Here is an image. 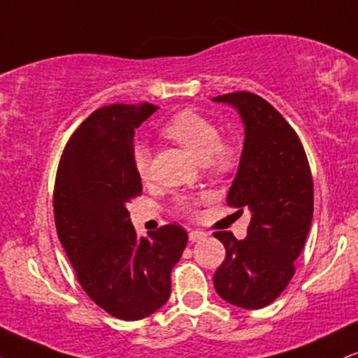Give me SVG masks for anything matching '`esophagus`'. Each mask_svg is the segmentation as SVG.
<instances>
[{"label":"esophagus","instance_id":"obj_1","mask_svg":"<svg viewBox=\"0 0 358 358\" xmlns=\"http://www.w3.org/2000/svg\"><path fill=\"white\" fill-rule=\"evenodd\" d=\"M205 237H207V234L202 231H192L190 234H188V239H190V242H200V241H203Z\"/></svg>","mask_w":358,"mask_h":358}]
</instances>
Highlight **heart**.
I'll return each instance as SVG.
<instances>
[{
  "label": "heart",
  "mask_w": 358,
  "mask_h": 358,
  "mask_svg": "<svg viewBox=\"0 0 358 358\" xmlns=\"http://www.w3.org/2000/svg\"><path fill=\"white\" fill-rule=\"evenodd\" d=\"M163 133L182 145L193 158L207 163L217 171L229 170L236 162V151L232 146L222 143L219 127L213 124L210 119L195 110H182L175 114L163 127ZM134 168L143 182L150 178V151L141 145L134 148ZM196 203H199V199H192V196L176 199L178 212L187 213V215L195 212Z\"/></svg>",
  "instance_id": "obj_1"
}]
</instances>
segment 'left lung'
<instances>
[{"label":"left lung","mask_w":358,"mask_h":358,"mask_svg":"<svg viewBox=\"0 0 358 358\" xmlns=\"http://www.w3.org/2000/svg\"><path fill=\"white\" fill-rule=\"evenodd\" d=\"M212 101L236 109L244 124L227 203L250 213L245 239L227 231L213 234L225 248L213 286L231 305L259 310L293 278L313 217V180L298 134L268 101L245 90Z\"/></svg>","instance_id":"left-lung-1"}]
</instances>
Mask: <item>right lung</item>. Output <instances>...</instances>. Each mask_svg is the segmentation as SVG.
<instances>
[{"mask_svg": "<svg viewBox=\"0 0 358 358\" xmlns=\"http://www.w3.org/2000/svg\"><path fill=\"white\" fill-rule=\"evenodd\" d=\"M156 109L145 102L94 110L62 153L53 193L57 234L80 286L126 322L146 318L168 301L171 269L188 241L173 224L138 237L127 212V202L143 192L134 131Z\"/></svg>", "mask_w": 358, "mask_h": 358, "instance_id": "obj_1", "label": "right lung"}]
</instances>
